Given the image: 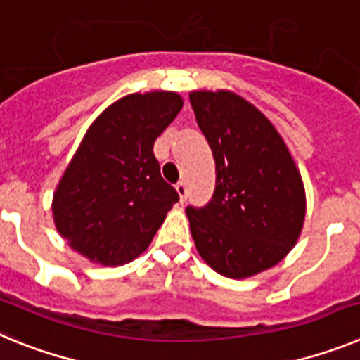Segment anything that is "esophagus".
Listing matches in <instances>:
<instances>
[{
  "mask_svg": "<svg viewBox=\"0 0 360 360\" xmlns=\"http://www.w3.org/2000/svg\"><path fill=\"white\" fill-rule=\"evenodd\" d=\"M176 193L180 196V202H186L187 200V186L186 182H178L176 184Z\"/></svg>",
  "mask_w": 360,
  "mask_h": 360,
  "instance_id": "esophagus-1",
  "label": "esophagus"
}]
</instances>
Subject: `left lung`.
I'll use <instances>...</instances> for the list:
<instances>
[{
  "instance_id": "8db88e82",
  "label": "left lung",
  "mask_w": 360,
  "mask_h": 360,
  "mask_svg": "<svg viewBox=\"0 0 360 360\" xmlns=\"http://www.w3.org/2000/svg\"><path fill=\"white\" fill-rule=\"evenodd\" d=\"M216 162V189L187 207L196 250L218 274L256 276L278 265L299 240L307 214L303 178L262 111L229 90L189 94Z\"/></svg>"
}]
</instances>
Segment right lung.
<instances>
[{"mask_svg":"<svg viewBox=\"0 0 360 360\" xmlns=\"http://www.w3.org/2000/svg\"><path fill=\"white\" fill-rule=\"evenodd\" d=\"M176 91L119 98L91 122L53 191L57 232L103 266L141 256L178 202L153 144L182 110Z\"/></svg>","mask_w":360,"mask_h":360,"instance_id":"right-lung-1","label":"right lung"}]
</instances>
